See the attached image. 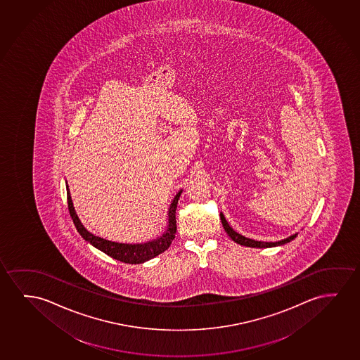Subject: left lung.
Returning <instances> with one entry per match:
<instances>
[{
    "mask_svg": "<svg viewBox=\"0 0 360 360\" xmlns=\"http://www.w3.org/2000/svg\"><path fill=\"white\" fill-rule=\"evenodd\" d=\"M219 216H221V222H222L223 228L227 232L228 236L231 237L233 242L240 244V245H244V247H250V248H271V247H278V245H284V244L289 243L292 239L296 238V236H297V233H295L288 237V238L281 239V240H278V242L254 240V239L247 238V237H244L242 234H239L238 232H236L233 228L228 224L227 219H226L222 212H221Z\"/></svg>",
    "mask_w": 360,
    "mask_h": 360,
    "instance_id": "8db88e82",
    "label": "left lung"
}]
</instances>
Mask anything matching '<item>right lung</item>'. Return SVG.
<instances>
[{"mask_svg": "<svg viewBox=\"0 0 360 360\" xmlns=\"http://www.w3.org/2000/svg\"><path fill=\"white\" fill-rule=\"evenodd\" d=\"M66 185V195H68V207H69V212H70L72 222L75 224L77 232L80 233L82 238L86 240L87 243L91 244L95 248L101 250L103 253L110 255L111 258L117 259L120 262L127 264H142L146 263L150 259L155 258L159 254L165 252L170 244H172V239L175 238V233H176V213L177 201L180 198V195L183 193V190H180L179 193L175 195V198H172V203L167 210V227L165 231L160 234L159 237L152 240H148L144 243H118V242H112L108 239L101 238L98 236L91 233L84 224H82V219L77 216L74 203H72V198H71L70 190H69V185L65 181Z\"/></svg>", "mask_w": 360, "mask_h": 360, "instance_id": "1", "label": "right lung"}]
</instances>
